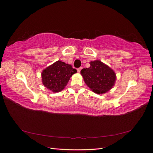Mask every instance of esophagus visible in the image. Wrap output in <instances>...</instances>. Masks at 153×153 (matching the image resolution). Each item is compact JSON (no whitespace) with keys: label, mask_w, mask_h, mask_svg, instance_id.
I'll return each instance as SVG.
<instances>
[{"label":"esophagus","mask_w":153,"mask_h":153,"mask_svg":"<svg viewBox=\"0 0 153 153\" xmlns=\"http://www.w3.org/2000/svg\"><path fill=\"white\" fill-rule=\"evenodd\" d=\"M81 69H82V67H80V68H77L78 73H80V71H81Z\"/></svg>","instance_id":"34e87169"}]
</instances>
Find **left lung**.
Instances as JSON below:
<instances>
[{"label":"left lung","mask_w":153,"mask_h":153,"mask_svg":"<svg viewBox=\"0 0 153 153\" xmlns=\"http://www.w3.org/2000/svg\"><path fill=\"white\" fill-rule=\"evenodd\" d=\"M90 65V67L80 71L86 85L95 93L102 94L108 91L116 80L114 72L100 60L91 61Z\"/></svg>","instance_id":"1"}]
</instances>
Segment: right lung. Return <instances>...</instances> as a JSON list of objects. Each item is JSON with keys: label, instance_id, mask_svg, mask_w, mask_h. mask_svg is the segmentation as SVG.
Instances as JSON below:
<instances>
[{"label": "right lung", "instance_id": "right-lung-1", "mask_svg": "<svg viewBox=\"0 0 153 153\" xmlns=\"http://www.w3.org/2000/svg\"><path fill=\"white\" fill-rule=\"evenodd\" d=\"M76 72L71 65L58 60L43 70L42 81L48 89L57 93L65 88L71 76Z\"/></svg>", "mask_w": 153, "mask_h": 153}]
</instances>
